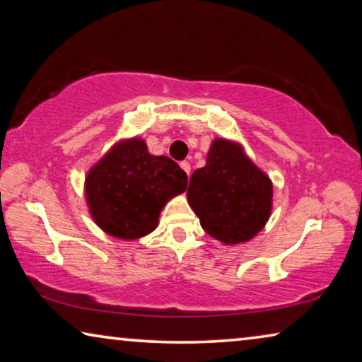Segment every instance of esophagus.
<instances>
[{
	"label": "esophagus",
	"instance_id": "obj_1",
	"mask_svg": "<svg viewBox=\"0 0 362 362\" xmlns=\"http://www.w3.org/2000/svg\"><path fill=\"white\" fill-rule=\"evenodd\" d=\"M180 168L185 170V173L189 175V173H192V166H189V163L188 161H182L180 163Z\"/></svg>",
	"mask_w": 362,
	"mask_h": 362
}]
</instances>
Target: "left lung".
<instances>
[{"label": "left lung", "instance_id": "8db88e82", "mask_svg": "<svg viewBox=\"0 0 362 362\" xmlns=\"http://www.w3.org/2000/svg\"><path fill=\"white\" fill-rule=\"evenodd\" d=\"M187 196L206 233L225 244H240L265 226L273 185L240 145L216 139L206 166L189 179Z\"/></svg>", "mask_w": 362, "mask_h": 362}]
</instances>
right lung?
<instances>
[{"mask_svg": "<svg viewBox=\"0 0 362 362\" xmlns=\"http://www.w3.org/2000/svg\"><path fill=\"white\" fill-rule=\"evenodd\" d=\"M188 177L168 156H153L144 140L110 150L86 177V199L100 228L119 240H137L156 228L159 212L187 189Z\"/></svg>", "mask_w": 362, "mask_h": 362, "instance_id": "add662e5", "label": "right lung"}]
</instances>
